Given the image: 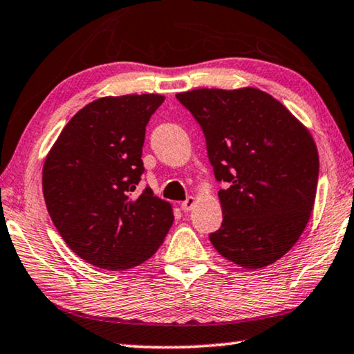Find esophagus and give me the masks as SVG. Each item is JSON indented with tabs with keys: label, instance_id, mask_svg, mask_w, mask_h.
<instances>
[{
	"label": "esophagus",
	"instance_id": "obj_1",
	"mask_svg": "<svg viewBox=\"0 0 354 354\" xmlns=\"http://www.w3.org/2000/svg\"><path fill=\"white\" fill-rule=\"evenodd\" d=\"M197 200H195V197H187L184 202H181V209L183 211H191L194 208V205Z\"/></svg>",
	"mask_w": 354,
	"mask_h": 354
}]
</instances>
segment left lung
I'll return each mask as SVG.
<instances>
[{
    "label": "left lung",
    "instance_id": "left-lung-1",
    "mask_svg": "<svg viewBox=\"0 0 354 354\" xmlns=\"http://www.w3.org/2000/svg\"><path fill=\"white\" fill-rule=\"evenodd\" d=\"M207 140L221 189L223 224L214 250L243 268L277 262L295 245L312 214L318 149L289 111L254 87L195 88L178 93Z\"/></svg>",
    "mask_w": 354,
    "mask_h": 354
}]
</instances>
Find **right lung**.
I'll return each instance as SVG.
<instances>
[{
    "label": "right lung",
    "mask_w": 354,
    "mask_h": 354,
    "mask_svg": "<svg viewBox=\"0 0 354 354\" xmlns=\"http://www.w3.org/2000/svg\"><path fill=\"white\" fill-rule=\"evenodd\" d=\"M165 97H104L73 115L42 167L52 223L73 252L95 267L127 270L159 250L171 205L141 181L146 125Z\"/></svg>",
    "instance_id": "1"
}]
</instances>
